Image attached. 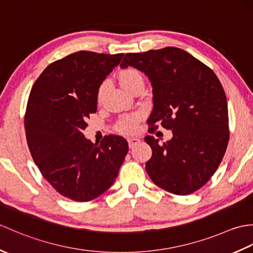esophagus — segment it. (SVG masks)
Here are the masks:
<instances>
[{"label": "esophagus", "mask_w": 253, "mask_h": 253, "mask_svg": "<svg viewBox=\"0 0 253 253\" xmlns=\"http://www.w3.org/2000/svg\"><path fill=\"white\" fill-rule=\"evenodd\" d=\"M128 144H129V148L136 147L138 143H140V139L139 138H128Z\"/></svg>", "instance_id": "1"}]
</instances>
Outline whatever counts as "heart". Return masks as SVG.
I'll use <instances>...</instances> for the list:
<instances>
[{"instance_id": "obj_1", "label": "heart", "mask_w": 253, "mask_h": 253, "mask_svg": "<svg viewBox=\"0 0 253 253\" xmlns=\"http://www.w3.org/2000/svg\"><path fill=\"white\" fill-rule=\"evenodd\" d=\"M118 79H120V84L122 87L125 89L126 91H129L135 87L136 84L143 83L142 76L140 73L137 72L136 69L132 68H128L125 69L120 73V76H118ZM104 85H101V88L99 90V96H101L102 91H103ZM141 121V115L138 114H130V115H126L122 117L120 121L116 124V129L120 132L124 133H132L136 132L139 126V122Z\"/></svg>"}]
</instances>
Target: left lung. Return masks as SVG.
<instances>
[{
	"instance_id": "8db88e82",
	"label": "left lung",
	"mask_w": 253,
	"mask_h": 253,
	"mask_svg": "<svg viewBox=\"0 0 253 253\" xmlns=\"http://www.w3.org/2000/svg\"><path fill=\"white\" fill-rule=\"evenodd\" d=\"M128 66L146 74L152 84L149 131L160 123L173 132L163 144L144 138L152 149L147 173L162 189L190 195L207 184L226 151L228 109L222 84L211 68L174 46L127 53L121 67Z\"/></svg>"
}]
</instances>
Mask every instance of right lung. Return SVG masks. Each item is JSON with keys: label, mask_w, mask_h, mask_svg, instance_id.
Segmentation results:
<instances>
[{"label": "right lung", "mask_w": 253, "mask_h": 253, "mask_svg": "<svg viewBox=\"0 0 253 253\" xmlns=\"http://www.w3.org/2000/svg\"><path fill=\"white\" fill-rule=\"evenodd\" d=\"M123 56L73 53L50 64L31 89L25 115L31 157L50 185L74 201L93 200L109 189L128 152L123 137L94 144L83 133L96 112L101 84Z\"/></svg>", "instance_id": "1"}]
</instances>
